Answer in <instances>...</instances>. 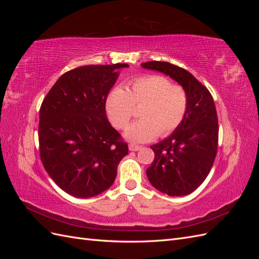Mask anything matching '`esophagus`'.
<instances>
[{
  "label": "esophagus",
  "instance_id": "esophagus-1",
  "mask_svg": "<svg viewBox=\"0 0 259 259\" xmlns=\"http://www.w3.org/2000/svg\"><path fill=\"white\" fill-rule=\"evenodd\" d=\"M128 148H130L131 151H137V150H139V149H142L143 146H139V145L131 143V144L128 145Z\"/></svg>",
  "mask_w": 259,
  "mask_h": 259
}]
</instances>
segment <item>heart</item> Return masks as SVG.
<instances>
[{
  "mask_svg": "<svg viewBox=\"0 0 259 259\" xmlns=\"http://www.w3.org/2000/svg\"><path fill=\"white\" fill-rule=\"evenodd\" d=\"M188 93L184 86L171 84L168 77L149 74L132 80L126 90L113 89L107 97L106 109L114 126L123 130L136 115L140 108L142 119L132 124L125 136L132 142L144 143L156 136L171 134L185 119Z\"/></svg>",
  "mask_w": 259,
  "mask_h": 259,
  "instance_id": "heart-1",
  "label": "heart"
}]
</instances>
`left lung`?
Listing matches in <instances>:
<instances>
[{
  "label": "left lung",
  "mask_w": 259,
  "mask_h": 259,
  "mask_svg": "<svg viewBox=\"0 0 259 259\" xmlns=\"http://www.w3.org/2000/svg\"><path fill=\"white\" fill-rule=\"evenodd\" d=\"M142 66L169 75L188 93L184 121L169 137L151 146L154 160L146 170L155 189L170 197H183L204 182L216 158L218 119L214 99L184 68L166 61H148Z\"/></svg>",
  "instance_id": "left-lung-1"
}]
</instances>
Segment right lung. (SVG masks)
<instances>
[{
	"mask_svg": "<svg viewBox=\"0 0 259 259\" xmlns=\"http://www.w3.org/2000/svg\"><path fill=\"white\" fill-rule=\"evenodd\" d=\"M127 64L91 65L62 74L40 108V158L55 184L75 198L110 188L128 146L109 123L106 100Z\"/></svg>",
	"mask_w": 259,
	"mask_h": 259,
	"instance_id": "right-lung-1",
	"label": "right lung"
}]
</instances>
